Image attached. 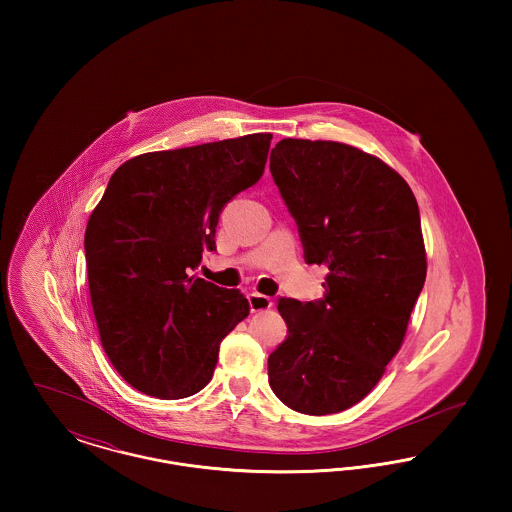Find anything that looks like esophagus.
<instances>
[{"label":"esophagus","mask_w":512,"mask_h":512,"mask_svg":"<svg viewBox=\"0 0 512 512\" xmlns=\"http://www.w3.org/2000/svg\"><path fill=\"white\" fill-rule=\"evenodd\" d=\"M247 301H249V309L251 313H259V311H267L272 307V299L263 295V293L251 292L247 295Z\"/></svg>","instance_id":"esophagus-1"}]
</instances>
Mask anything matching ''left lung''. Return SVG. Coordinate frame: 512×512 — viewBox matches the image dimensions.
Wrapping results in <instances>:
<instances>
[{"label": "left lung", "mask_w": 512, "mask_h": 512, "mask_svg": "<svg viewBox=\"0 0 512 512\" xmlns=\"http://www.w3.org/2000/svg\"><path fill=\"white\" fill-rule=\"evenodd\" d=\"M270 172L305 263L330 272L320 299H278L288 336L268 355V384L297 413H340L378 384L405 338L426 280L418 205L386 163L338 142L286 138Z\"/></svg>", "instance_id": "1"}]
</instances>
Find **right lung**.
Segmentation results:
<instances>
[{
  "mask_svg": "<svg viewBox=\"0 0 512 512\" xmlns=\"http://www.w3.org/2000/svg\"><path fill=\"white\" fill-rule=\"evenodd\" d=\"M272 134L155 151L113 172L86 226L99 338L138 391L182 399L203 390L220 341L249 315L240 290L192 276L228 201L259 182Z\"/></svg>",
  "mask_w": 512,
  "mask_h": 512,
  "instance_id": "add662e5",
  "label": "right lung"
}]
</instances>
